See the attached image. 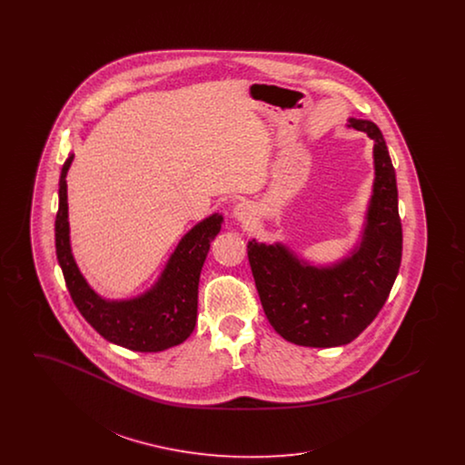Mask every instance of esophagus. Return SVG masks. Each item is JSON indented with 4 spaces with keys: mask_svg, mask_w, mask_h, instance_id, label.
<instances>
[{
    "mask_svg": "<svg viewBox=\"0 0 465 465\" xmlns=\"http://www.w3.org/2000/svg\"><path fill=\"white\" fill-rule=\"evenodd\" d=\"M233 216H235V220H239V222L251 220V216H252V207H251V203H249V202H239V203L233 207Z\"/></svg>",
    "mask_w": 465,
    "mask_h": 465,
    "instance_id": "1",
    "label": "esophagus"
}]
</instances>
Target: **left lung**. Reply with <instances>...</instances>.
I'll return each instance as SVG.
<instances>
[{
	"instance_id": "obj_1",
	"label": "left lung",
	"mask_w": 465,
	"mask_h": 465,
	"mask_svg": "<svg viewBox=\"0 0 465 465\" xmlns=\"http://www.w3.org/2000/svg\"><path fill=\"white\" fill-rule=\"evenodd\" d=\"M375 139V188L364 241L352 258L332 268L303 266L282 245L247 243V258L266 319L288 341L338 347L355 340L385 305L402 254L398 183L381 131L351 118Z\"/></svg>"
}]
</instances>
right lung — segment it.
Returning a JSON list of instances; mask_svg holds the SVG:
<instances>
[{
    "label": "right lung",
    "mask_w": 465,
    "mask_h": 465,
    "mask_svg": "<svg viewBox=\"0 0 465 465\" xmlns=\"http://www.w3.org/2000/svg\"><path fill=\"white\" fill-rule=\"evenodd\" d=\"M71 162L73 155L67 156L59 179L55 252L73 303L95 331L125 349L160 352L183 343L195 328L200 272L222 228V216L203 220L184 235L152 291L131 302H106L89 288L71 254L66 184Z\"/></svg>",
    "instance_id": "obj_1"
}]
</instances>
